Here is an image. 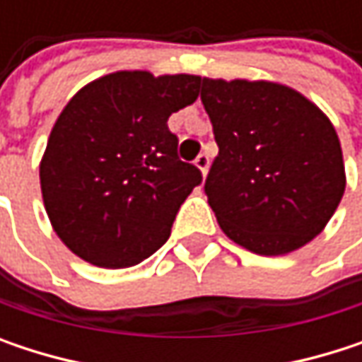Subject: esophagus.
<instances>
[{"instance_id": "obj_1", "label": "esophagus", "mask_w": 362, "mask_h": 362, "mask_svg": "<svg viewBox=\"0 0 362 362\" xmlns=\"http://www.w3.org/2000/svg\"><path fill=\"white\" fill-rule=\"evenodd\" d=\"M194 165H197V170L201 172V176L205 178L207 176V172H209V157L203 153V155H199L197 159H194Z\"/></svg>"}]
</instances>
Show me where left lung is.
Returning a JSON list of instances; mask_svg holds the SVG:
<instances>
[{
  "instance_id": "8db88e82",
  "label": "left lung",
  "mask_w": 362,
  "mask_h": 362,
  "mask_svg": "<svg viewBox=\"0 0 362 362\" xmlns=\"http://www.w3.org/2000/svg\"><path fill=\"white\" fill-rule=\"evenodd\" d=\"M218 155L205 180L222 233L257 255H285L325 230L344 190L337 132L298 90L268 79H201Z\"/></svg>"
}]
</instances>
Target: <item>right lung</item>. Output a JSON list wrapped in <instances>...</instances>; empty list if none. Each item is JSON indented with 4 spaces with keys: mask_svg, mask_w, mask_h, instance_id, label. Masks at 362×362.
I'll return each instance as SVG.
<instances>
[{
    "mask_svg": "<svg viewBox=\"0 0 362 362\" xmlns=\"http://www.w3.org/2000/svg\"><path fill=\"white\" fill-rule=\"evenodd\" d=\"M199 75L115 71L83 86L58 115L39 163L58 239L100 268L136 266L172 233L201 172L178 159L172 112L199 96Z\"/></svg>",
    "mask_w": 362,
    "mask_h": 362,
    "instance_id": "1",
    "label": "right lung"
}]
</instances>
